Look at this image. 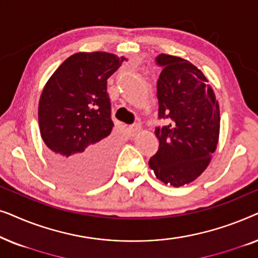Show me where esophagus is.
<instances>
[{"mask_svg": "<svg viewBox=\"0 0 258 258\" xmlns=\"http://www.w3.org/2000/svg\"><path fill=\"white\" fill-rule=\"evenodd\" d=\"M140 125L139 124H133V125H129L128 126V133H129V135H132V136H134L135 135V134H137L140 132Z\"/></svg>", "mask_w": 258, "mask_h": 258, "instance_id": "obj_1", "label": "esophagus"}]
</instances>
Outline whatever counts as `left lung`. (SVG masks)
<instances>
[{
	"mask_svg": "<svg viewBox=\"0 0 258 258\" xmlns=\"http://www.w3.org/2000/svg\"><path fill=\"white\" fill-rule=\"evenodd\" d=\"M162 69L157 80L160 141L149 167L165 184L182 186L195 181L209 164L220 135V107L207 77L186 59L167 54L155 59Z\"/></svg>",
	"mask_w": 258,
	"mask_h": 258,
	"instance_id": "8db88e82",
	"label": "left lung"
}]
</instances>
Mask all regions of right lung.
Returning <instances> with one entry per match:
<instances>
[{"label":"right lung","mask_w":258,"mask_h":258,"mask_svg":"<svg viewBox=\"0 0 258 258\" xmlns=\"http://www.w3.org/2000/svg\"><path fill=\"white\" fill-rule=\"evenodd\" d=\"M124 57L77 52L56 69L38 103L41 136L52 167L83 186L101 182L110 170L114 123L107 81Z\"/></svg>","instance_id":"obj_1"}]
</instances>
